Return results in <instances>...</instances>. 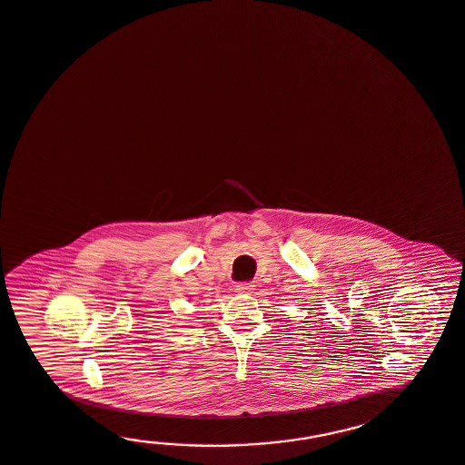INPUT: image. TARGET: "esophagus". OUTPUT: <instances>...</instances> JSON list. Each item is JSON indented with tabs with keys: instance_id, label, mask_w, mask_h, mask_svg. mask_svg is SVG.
Masks as SVG:
<instances>
[{
	"instance_id": "34e87169",
	"label": "esophagus",
	"mask_w": 465,
	"mask_h": 465,
	"mask_svg": "<svg viewBox=\"0 0 465 465\" xmlns=\"http://www.w3.org/2000/svg\"><path fill=\"white\" fill-rule=\"evenodd\" d=\"M252 290H254L252 282H239L236 286V292H239V294H246V292H251Z\"/></svg>"
}]
</instances>
